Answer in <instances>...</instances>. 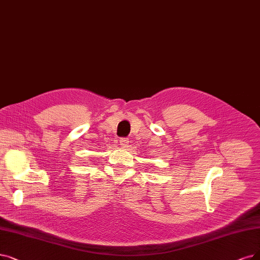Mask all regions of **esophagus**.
Listing matches in <instances>:
<instances>
[{
    "label": "esophagus",
    "mask_w": 260,
    "mask_h": 260,
    "mask_svg": "<svg viewBox=\"0 0 260 260\" xmlns=\"http://www.w3.org/2000/svg\"><path fill=\"white\" fill-rule=\"evenodd\" d=\"M119 143H120L121 146H127V145L129 144V139L128 138H121L119 140Z\"/></svg>",
    "instance_id": "esophagus-1"
}]
</instances>
